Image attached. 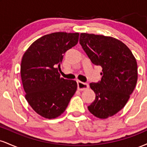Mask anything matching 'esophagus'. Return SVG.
<instances>
[{"label":"esophagus","instance_id":"esophagus-1","mask_svg":"<svg viewBox=\"0 0 147 147\" xmlns=\"http://www.w3.org/2000/svg\"><path fill=\"white\" fill-rule=\"evenodd\" d=\"M89 88V85L86 83H84V82H80V81H77V89L79 90L83 91L87 90Z\"/></svg>","mask_w":147,"mask_h":147}]
</instances>
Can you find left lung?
Returning <instances> with one entry per match:
<instances>
[{
	"mask_svg": "<svg viewBox=\"0 0 147 147\" xmlns=\"http://www.w3.org/2000/svg\"><path fill=\"white\" fill-rule=\"evenodd\" d=\"M79 43L92 63L102 68L101 81L90 84L95 99L88 109L95 117L106 119L124 107L134 90L136 59L124 43L113 37L82 33Z\"/></svg>",
	"mask_w": 147,
	"mask_h": 147,
	"instance_id": "obj_1",
	"label": "left lung"
}]
</instances>
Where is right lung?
I'll list each match as a JSON object with an SVG mask.
<instances>
[{
    "instance_id": "add662e5",
    "label": "right lung",
    "mask_w": 147,
    "mask_h": 147,
    "mask_svg": "<svg viewBox=\"0 0 147 147\" xmlns=\"http://www.w3.org/2000/svg\"><path fill=\"white\" fill-rule=\"evenodd\" d=\"M79 34L55 32L35 41L25 51L21 76L25 99L36 113L54 119L65 111L77 84L60 77L59 68L67 50L78 43Z\"/></svg>"
}]
</instances>
